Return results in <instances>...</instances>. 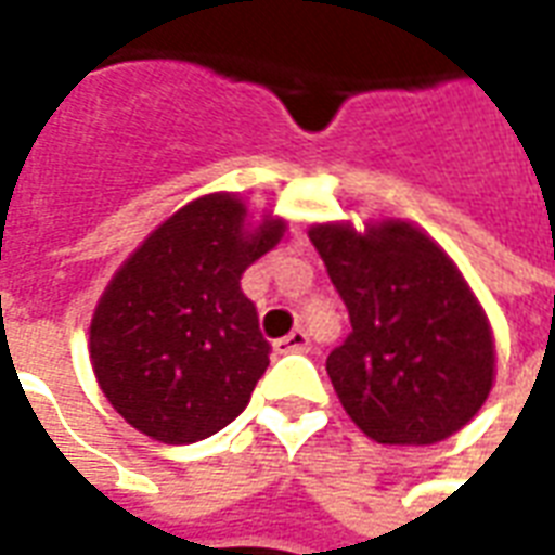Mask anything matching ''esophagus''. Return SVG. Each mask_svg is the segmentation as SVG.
Segmentation results:
<instances>
[{"label": "esophagus", "mask_w": 555, "mask_h": 555, "mask_svg": "<svg viewBox=\"0 0 555 555\" xmlns=\"http://www.w3.org/2000/svg\"><path fill=\"white\" fill-rule=\"evenodd\" d=\"M273 348H276L279 353H302V350H309V333H306V330H294V333H288L285 338H279Z\"/></svg>", "instance_id": "34e87169"}]
</instances>
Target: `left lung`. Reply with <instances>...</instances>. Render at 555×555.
Masks as SVG:
<instances>
[{"mask_svg":"<svg viewBox=\"0 0 555 555\" xmlns=\"http://www.w3.org/2000/svg\"><path fill=\"white\" fill-rule=\"evenodd\" d=\"M309 241L353 326L326 374L357 428L389 446H430L464 428L490 396L496 357L452 258L401 219L365 234L312 225Z\"/></svg>","mask_w":555,"mask_h":555,"instance_id":"8db88e82","label":"left lung"}]
</instances>
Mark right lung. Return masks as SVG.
<instances>
[{"mask_svg":"<svg viewBox=\"0 0 555 555\" xmlns=\"http://www.w3.org/2000/svg\"><path fill=\"white\" fill-rule=\"evenodd\" d=\"M285 234L246 229V207L214 193L171 214L127 258L91 318V369L121 416L151 440H205L241 416L270 365L246 267Z\"/></svg>","mask_w":555,"mask_h":555,"instance_id":"obj_1","label":"right lung"}]
</instances>
